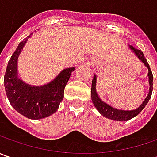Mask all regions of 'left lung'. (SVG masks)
Returning a JSON list of instances; mask_svg holds the SVG:
<instances>
[{
  "label": "left lung",
  "instance_id": "1",
  "mask_svg": "<svg viewBox=\"0 0 157 157\" xmlns=\"http://www.w3.org/2000/svg\"><path fill=\"white\" fill-rule=\"evenodd\" d=\"M130 49L135 52L138 58L144 63L148 69V82H149V93H148V97L145 99V100L142 102L141 106H139V108H137L136 110L133 111H124V110H118L115 108H113L112 106L108 105L107 104L104 103L103 101H101L98 94L96 93V76L94 75V79L92 82V90H91V94H92V100L93 103L95 105V107L97 108V110L100 112V113L105 116V118L114 120V121H128L130 119L134 118L137 114H139L142 110L145 107V105L148 104V100H150L151 95H152V91H153V74L152 71L150 70L149 64L147 62V59L145 58L143 53L141 50H137L136 48H134L133 46H130Z\"/></svg>",
  "mask_w": 157,
  "mask_h": 157
}]
</instances>
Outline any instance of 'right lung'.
I'll return each instance as SVG.
<instances>
[{"mask_svg":"<svg viewBox=\"0 0 157 157\" xmlns=\"http://www.w3.org/2000/svg\"><path fill=\"white\" fill-rule=\"evenodd\" d=\"M26 41H21L9 59L4 75V86L9 102L16 111L29 119L38 120L57 111L74 68L64 69L53 81L44 86L25 84L17 77V58Z\"/></svg>","mask_w":157,"mask_h":157,"instance_id":"add662e5","label":"right lung"}]
</instances>
